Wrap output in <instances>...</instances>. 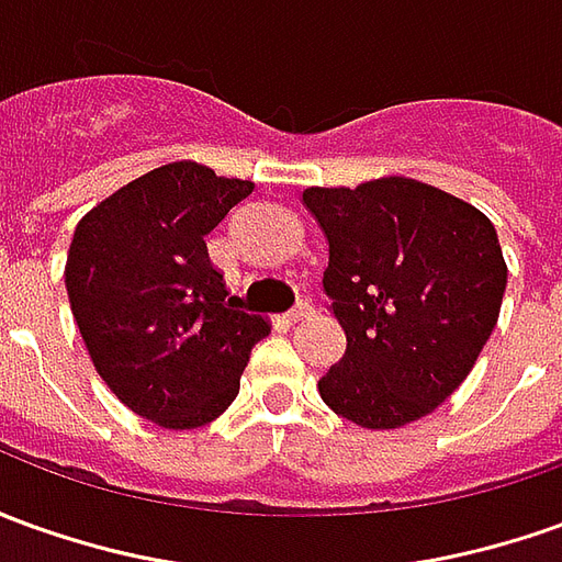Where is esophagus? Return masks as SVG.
I'll use <instances>...</instances> for the list:
<instances>
[{
	"mask_svg": "<svg viewBox=\"0 0 562 562\" xmlns=\"http://www.w3.org/2000/svg\"><path fill=\"white\" fill-rule=\"evenodd\" d=\"M312 315H315V308H312L308 303H300L296 308H293V312H288V315H284V321H288V324H300V321L312 318Z\"/></svg>",
	"mask_w": 562,
	"mask_h": 562,
	"instance_id": "34e87169",
	"label": "esophagus"
}]
</instances>
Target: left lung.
I'll list each match as a JSON object with an SVG mask.
<instances>
[{
	"instance_id": "obj_1",
	"label": "left lung",
	"mask_w": 562,
	"mask_h": 562,
	"mask_svg": "<svg viewBox=\"0 0 562 562\" xmlns=\"http://www.w3.org/2000/svg\"><path fill=\"white\" fill-rule=\"evenodd\" d=\"M303 204L330 244L324 290L346 330L324 404L370 431L435 413L502 312L508 266L490 216L409 177L308 186Z\"/></svg>"
}]
</instances>
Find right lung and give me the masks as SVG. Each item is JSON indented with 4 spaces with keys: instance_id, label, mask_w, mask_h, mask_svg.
<instances>
[{
    "instance_id": "right-lung-1",
    "label": "right lung",
    "mask_w": 562,
    "mask_h": 562,
    "mask_svg": "<svg viewBox=\"0 0 562 562\" xmlns=\"http://www.w3.org/2000/svg\"><path fill=\"white\" fill-rule=\"evenodd\" d=\"M250 192L183 158L115 189L72 232L64 278L91 363L127 409L170 431L223 416L272 333L238 308L204 244Z\"/></svg>"
}]
</instances>
